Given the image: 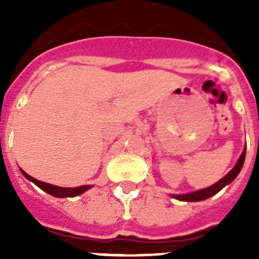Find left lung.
Wrapping results in <instances>:
<instances>
[{
	"label": "left lung",
	"instance_id": "8db88e82",
	"mask_svg": "<svg viewBox=\"0 0 259 259\" xmlns=\"http://www.w3.org/2000/svg\"><path fill=\"white\" fill-rule=\"evenodd\" d=\"M245 154H246V145L242 150L241 155L240 158L237 159L236 164L233 166L232 170L227 174L226 176H223L221 180L215 183V184L210 185L207 188H203L200 189V191H196V192H191V193H185V194H170L172 198H176V200L179 201H187V202H197V201H203V200H207L209 197H212L214 194L218 193L219 191L226 187V185L231 184L233 180L236 179L237 175L240 174L242 168V164H244V161H245Z\"/></svg>",
	"mask_w": 259,
	"mask_h": 259
}]
</instances>
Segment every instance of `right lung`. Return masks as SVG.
Instances as JSON below:
<instances>
[{"instance_id": "add662e5", "label": "right lung", "mask_w": 259, "mask_h": 259, "mask_svg": "<svg viewBox=\"0 0 259 259\" xmlns=\"http://www.w3.org/2000/svg\"><path fill=\"white\" fill-rule=\"evenodd\" d=\"M20 172L23 174V176L28 179L29 182H32L33 184H36L40 189H42L44 192L49 193L53 197L58 198H66V197H76L79 194H83L84 192H87L88 189L92 188V185H80V187H75V188H65V187H57V185L49 184V183L40 182V180L32 178L31 175H28L27 172L20 168Z\"/></svg>"}]
</instances>
